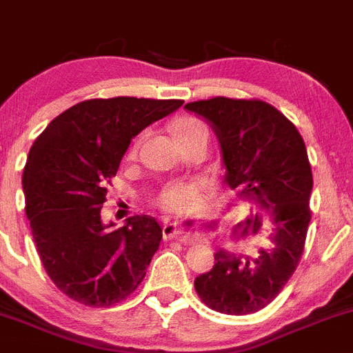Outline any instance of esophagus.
<instances>
[{"label":"esophagus","instance_id":"1","mask_svg":"<svg viewBox=\"0 0 353 353\" xmlns=\"http://www.w3.org/2000/svg\"><path fill=\"white\" fill-rule=\"evenodd\" d=\"M163 234L168 239H176V241L185 243V245H192V243L201 241V236L194 234V232H187L181 230L176 223H166L163 226Z\"/></svg>","mask_w":353,"mask_h":353}]
</instances>
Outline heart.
<instances>
[{"mask_svg":"<svg viewBox=\"0 0 353 353\" xmlns=\"http://www.w3.org/2000/svg\"><path fill=\"white\" fill-rule=\"evenodd\" d=\"M207 129L205 125L197 119L192 117H181L173 123V136L183 137L188 134L195 132V130H203ZM137 150V144H134L130 148L129 154L132 156ZM205 190V183L201 180H192V181H168L161 187L158 194V203L159 207L166 210H188L197 203L201 195Z\"/></svg>","mask_w":353,"mask_h":353,"instance_id":"1","label":"heart"}]
</instances>
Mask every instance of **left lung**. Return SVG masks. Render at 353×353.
I'll return each mask as SVG.
<instances>
[{"instance_id": "1", "label": "left lung", "mask_w": 353, "mask_h": 353, "mask_svg": "<svg viewBox=\"0 0 353 353\" xmlns=\"http://www.w3.org/2000/svg\"><path fill=\"white\" fill-rule=\"evenodd\" d=\"M185 108L210 123L226 166L224 181L256 210L246 224L267 238L253 256L217 250L216 265L195 279V290L217 312H256L284 289L304 252L312 190L306 144L267 101L216 97Z\"/></svg>"}]
</instances>
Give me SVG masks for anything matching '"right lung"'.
<instances>
[{
  "mask_svg": "<svg viewBox=\"0 0 353 353\" xmlns=\"http://www.w3.org/2000/svg\"><path fill=\"white\" fill-rule=\"evenodd\" d=\"M183 100L115 97L79 101L35 139L23 170L25 212L43 268L72 301L108 307L146 277L163 231L154 217L103 224L107 183L132 137Z\"/></svg>",
  "mask_w": 353,
  "mask_h": 353,
  "instance_id": "right-lung-1",
  "label": "right lung"
}]
</instances>
